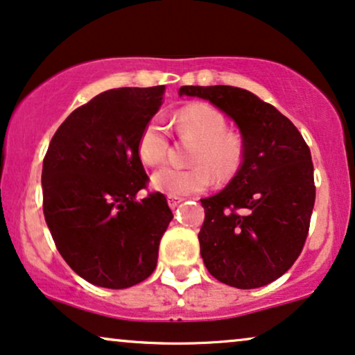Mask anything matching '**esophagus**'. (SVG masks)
Here are the masks:
<instances>
[{
	"mask_svg": "<svg viewBox=\"0 0 355 355\" xmlns=\"http://www.w3.org/2000/svg\"><path fill=\"white\" fill-rule=\"evenodd\" d=\"M182 200H184V198H179V196H168V204H169L171 209L178 207V205L181 204Z\"/></svg>",
	"mask_w": 355,
	"mask_h": 355,
	"instance_id": "34e87169",
	"label": "esophagus"
}]
</instances>
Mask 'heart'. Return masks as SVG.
<instances>
[{
	"label": "heart",
	"mask_w": 355,
	"mask_h": 355,
	"mask_svg": "<svg viewBox=\"0 0 355 355\" xmlns=\"http://www.w3.org/2000/svg\"><path fill=\"white\" fill-rule=\"evenodd\" d=\"M176 130L182 139H194L189 161L191 168L163 166L151 178L155 189L169 196L198 194L218 181L230 179L243 161L242 141L227 133L224 116L209 105H191L176 115ZM169 137L156 120L144 125L138 138V156L148 166L159 164L168 155Z\"/></svg>",
	"instance_id": "b5f03b06"
}]
</instances>
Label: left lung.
I'll use <instances>...</instances> for the list:
<instances>
[{
    "label": "left lung",
    "instance_id": "8db88e82",
    "mask_svg": "<svg viewBox=\"0 0 355 355\" xmlns=\"http://www.w3.org/2000/svg\"><path fill=\"white\" fill-rule=\"evenodd\" d=\"M209 100L237 123L243 161L229 186L200 199V257L218 282L240 290L265 286L303 250L316 199L309 146L295 125L252 92L230 85L179 89Z\"/></svg>",
    "mask_w": 355,
    "mask_h": 355
}]
</instances>
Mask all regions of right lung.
<instances>
[{"label":"right lung","instance_id":"right-lung-1","mask_svg":"<svg viewBox=\"0 0 355 355\" xmlns=\"http://www.w3.org/2000/svg\"><path fill=\"white\" fill-rule=\"evenodd\" d=\"M164 85L112 89L65 118L42 163L46 224L67 265L112 290L141 283L155 271L173 212L161 192L146 189L138 138L163 105Z\"/></svg>","mask_w":355,"mask_h":355}]
</instances>
